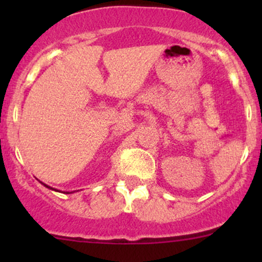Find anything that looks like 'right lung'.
Returning <instances> with one entry per match:
<instances>
[{"mask_svg":"<svg viewBox=\"0 0 262 262\" xmlns=\"http://www.w3.org/2000/svg\"><path fill=\"white\" fill-rule=\"evenodd\" d=\"M43 185L45 186V187H48V188H50V189H54V188L50 187V186H47V185H45V183H43ZM66 193H69V192H66Z\"/></svg>","mask_w":262,"mask_h":262,"instance_id":"obj_1","label":"right lung"}]
</instances>
